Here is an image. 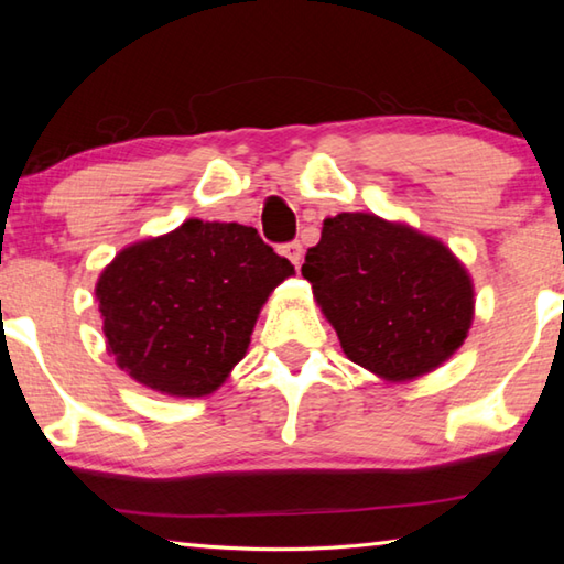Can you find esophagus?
Segmentation results:
<instances>
[{
	"mask_svg": "<svg viewBox=\"0 0 564 564\" xmlns=\"http://www.w3.org/2000/svg\"><path fill=\"white\" fill-rule=\"evenodd\" d=\"M281 253L285 256V259H289L295 269H299L301 265V259H303V246H301V241H289V243H283L281 246Z\"/></svg>",
	"mask_w": 564,
	"mask_h": 564,
	"instance_id": "obj_1",
	"label": "esophagus"
}]
</instances>
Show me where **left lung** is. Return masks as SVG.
<instances>
[{"mask_svg": "<svg viewBox=\"0 0 564 564\" xmlns=\"http://www.w3.org/2000/svg\"><path fill=\"white\" fill-rule=\"evenodd\" d=\"M301 273L346 356L388 380L437 368L470 328L473 283L455 256L373 214L326 218Z\"/></svg>", "mask_w": 564, "mask_h": 564, "instance_id": "left-lung-1", "label": "left lung"}]
</instances>
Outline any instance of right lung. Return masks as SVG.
Masks as SVG:
<instances>
[{"label":"right lung","instance_id":"add662e5","mask_svg":"<svg viewBox=\"0 0 564 564\" xmlns=\"http://www.w3.org/2000/svg\"><path fill=\"white\" fill-rule=\"evenodd\" d=\"M293 273L253 226L188 218L133 243L97 283L109 350L161 393L202 398L246 356L261 305Z\"/></svg>","mask_w":564,"mask_h":564}]
</instances>
